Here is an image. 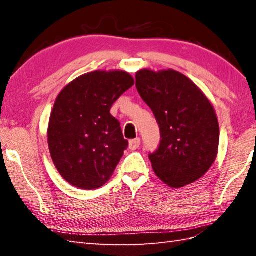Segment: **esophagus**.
I'll return each mask as SVG.
<instances>
[{
  "label": "esophagus",
  "instance_id": "1",
  "mask_svg": "<svg viewBox=\"0 0 256 256\" xmlns=\"http://www.w3.org/2000/svg\"><path fill=\"white\" fill-rule=\"evenodd\" d=\"M140 144H141V141H140V138H133V140H131L130 141V144H128V148H130V150H136L138 146H140Z\"/></svg>",
  "mask_w": 256,
  "mask_h": 256
}]
</instances>
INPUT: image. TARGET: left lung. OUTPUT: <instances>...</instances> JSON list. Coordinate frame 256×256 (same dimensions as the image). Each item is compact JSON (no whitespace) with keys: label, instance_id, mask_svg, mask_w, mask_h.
Wrapping results in <instances>:
<instances>
[{"label":"left lung","instance_id":"obj_1","mask_svg":"<svg viewBox=\"0 0 256 256\" xmlns=\"http://www.w3.org/2000/svg\"><path fill=\"white\" fill-rule=\"evenodd\" d=\"M136 86L160 128V144L149 154L154 174L174 188L192 184L214 162L219 123L198 86L174 70L136 72Z\"/></svg>","mask_w":256,"mask_h":256}]
</instances>
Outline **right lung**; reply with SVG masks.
Wrapping results in <instances>:
<instances>
[{"label": "right lung", "instance_id": "right-lung-1", "mask_svg": "<svg viewBox=\"0 0 256 256\" xmlns=\"http://www.w3.org/2000/svg\"><path fill=\"white\" fill-rule=\"evenodd\" d=\"M133 84L125 71H94L60 92L47 141L56 170L68 183L94 190L110 180L128 146L110 108Z\"/></svg>", "mask_w": 256, "mask_h": 256}]
</instances>
